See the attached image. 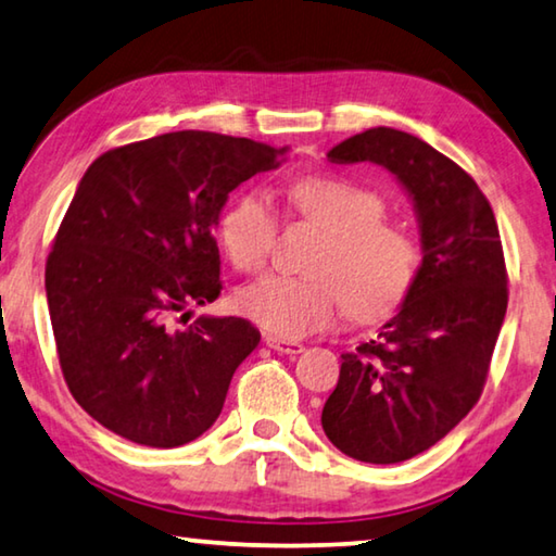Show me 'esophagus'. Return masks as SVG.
I'll return each instance as SVG.
<instances>
[{
    "instance_id": "esophagus-1",
    "label": "esophagus",
    "mask_w": 556,
    "mask_h": 556,
    "mask_svg": "<svg viewBox=\"0 0 556 556\" xmlns=\"http://www.w3.org/2000/svg\"><path fill=\"white\" fill-rule=\"evenodd\" d=\"M266 345L270 350H276V353H286V355H301L305 350L303 343H293V340H283L276 336H266Z\"/></svg>"
}]
</instances>
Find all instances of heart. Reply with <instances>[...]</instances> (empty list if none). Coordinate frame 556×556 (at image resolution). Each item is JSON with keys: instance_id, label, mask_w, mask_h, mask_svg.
I'll list each match as a JSON object with an SVG mask.
<instances>
[{"instance_id": "1", "label": "heart", "mask_w": 556, "mask_h": 556, "mask_svg": "<svg viewBox=\"0 0 556 556\" xmlns=\"http://www.w3.org/2000/svg\"><path fill=\"white\" fill-rule=\"evenodd\" d=\"M288 206L328 233L315 263V273L326 278L268 276L236 295L238 313L270 336L295 340L330 328L343 303L365 323L397 311L420 258L413 238L382 220L380 193L340 176H305L288 189ZM276 236V211L258 191L238 195L218 220L220 245L245 273L266 266Z\"/></svg>"}]
</instances>
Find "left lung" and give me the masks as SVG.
Wrapping results in <instances>:
<instances>
[{
  "label": "left lung",
  "mask_w": 556,
  "mask_h": 556,
  "mask_svg": "<svg viewBox=\"0 0 556 556\" xmlns=\"http://www.w3.org/2000/svg\"><path fill=\"white\" fill-rule=\"evenodd\" d=\"M332 164H378L403 186L422 263L378 338L343 355L320 422L343 455L403 463L440 442L480 400L507 313L500 228L455 161L413 134L378 126L328 151Z\"/></svg>",
  "instance_id": "left-lung-1"
}]
</instances>
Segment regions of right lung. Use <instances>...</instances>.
<instances>
[{
  "label": "right lung",
  "instance_id": "obj_1",
  "mask_svg": "<svg viewBox=\"0 0 556 556\" xmlns=\"http://www.w3.org/2000/svg\"><path fill=\"white\" fill-rule=\"evenodd\" d=\"M283 151L174 131L106 151L81 176L47 261V303L66 386L106 430L178 447L216 422L261 332L233 315L174 320L220 295L213 228L228 193Z\"/></svg>",
  "mask_w": 556,
  "mask_h": 556
}]
</instances>
